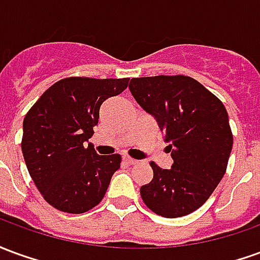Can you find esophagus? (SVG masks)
<instances>
[{"mask_svg": "<svg viewBox=\"0 0 260 260\" xmlns=\"http://www.w3.org/2000/svg\"><path fill=\"white\" fill-rule=\"evenodd\" d=\"M124 161L126 164H129V166H132V164H136L138 163V161H136V160H134V158H131V157H128V156H124Z\"/></svg>", "mask_w": 260, "mask_h": 260, "instance_id": "esophagus-1", "label": "esophagus"}]
</instances>
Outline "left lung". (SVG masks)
Returning a JSON list of instances; mask_svg holds the SVG:
<instances>
[{
	"label": "left lung",
	"mask_w": 260,
	"mask_h": 260,
	"mask_svg": "<svg viewBox=\"0 0 260 260\" xmlns=\"http://www.w3.org/2000/svg\"><path fill=\"white\" fill-rule=\"evenodd\" d=\"M136 103L156 119L174 163H150L153 180L141 188L145 205L158 216L181 217L205 203L225 174L233 134L223 103L184 75L131 79Z\"/></svg>",
	"instance_id": "obj_1"
}]
</instances>
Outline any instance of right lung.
Wrapping results in <instances>:
<instances>
[{
    "label": "right lung",
    "instance_id": "obj_1",
    "mask_svg": "<svg viewBox=\"0 0 260 260\" xmlns=\"http://www.w3.org/2000/svg\"><path fill=\"white\" fill-rule=\"evenodd\" d=\"M129 79L65 78L35 103L23 119L22 153L43 198L65 213H85L106 195L121 156H100L89 143L99 111Z\"/></svg>",
    "mask_w": 260,
    "mask_h": 260
}]
</instances>
